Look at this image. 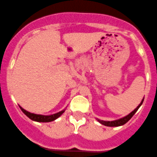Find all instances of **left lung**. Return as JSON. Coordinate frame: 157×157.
I'll return each mask as SVG.
<instances>
[{
  "label": "left lung",
  "mask_w": 157,
  "mask_h": 157,
  "mask_svg": "<svg viewBox=\"0 0 157 157\" xmlns=\"http://www.w3.org/2000/svg\"><path fill=\"white\" fill-rule=\"evenodd\" d=\"M143 100H144V98L142 99V101H141V102L140 103V105H139L138 106H137L136 108L135 109L133 110V111L131 112V113H129V115H127V116L121 118V119H116V120H113V121H104V120H101V119H96L98 120V122H100L101 124L104 125V126H110V127H116V126H122V125L126 124V122H127L128 121H129V119H130L133 116V115L135 114L136 113L137 110L139 109V108H140V107L141 106L142 104H143Z\"/></svg>",
  "instance_id": "obj_1"
}]
</instances>
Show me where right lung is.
Masks as SVG:
<instances>
[{"label":"right lung","mask_w":157,"mask_h":157,"mask_svg":"<svg viewBox=\"0 0 157 157\" xmlns=\"http://www.w3.org/2000/svg\"><path fill=\"white\" fill-rule=\"evenodd\" d=\"M20 109H21V111L28 116L29 119H31V120L35 121V122H52V121L55 120L56 119H58L59 117H60L65 111V109L62 110V111L59 112L57 113H55V114L49 115V116H44V115H39V114H35V113H31L30 112L26 111L25 109H24L21 106H20Z\"/></svg>","instance_id":"right-lung-1"}]
</instances>
